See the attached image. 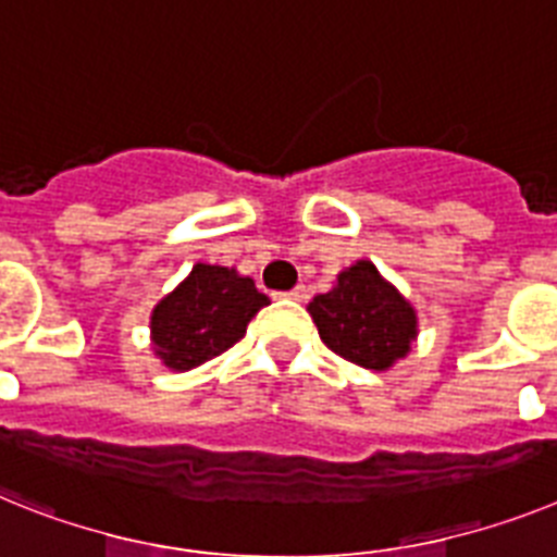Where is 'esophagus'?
Segmentation results:
<instances>
[{
  "label": "esophagus",
  "mask_w": 557,
  "mask_h": 557,
  "mask_svg": "<svg viewBox=\"0 0 557 557\" xmlns=\"http://www.w3.org/2000/svg\"><path fill=\"white\" fill-rule=\"evenodd\" d=\"M280 297H288V300H306V286H297V288H292V292L280 294Z\"/></svg>",
  "instance_id": "1"
}]
</instances>
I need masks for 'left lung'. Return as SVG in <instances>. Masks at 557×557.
Segmentation results:
<instances>
[{
    "label": "left lung",
    "instance_id": "obj_1",
    "mask_svg": "<svg viewBox=\"0 0 557 557\" xmlns=\"http://www.w3.org/2000/svg\"><path fill=\"white\" fill-rule=\"evenodd\" d=\"M320 339L354 366L385 371L410 350L416 314L373 263L359 260L336 277L329 294L308 306Z\"/></svg>",
    "mask_w": 557,
    "mask_h": 557
}]
</instances>
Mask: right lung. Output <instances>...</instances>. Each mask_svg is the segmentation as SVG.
Instances as JSON below:
<instances>
[{
    "label": "right lung",
    "mask_w": 557,
    "mask_h": 557,
    "mask_svg": "<svg viewBox=\"0 0 557 557\" xmlns=\"http://www.w3.org/2000/svg\"><path fill=\"white\" fill-rule=\"evenodd\" d=\"M263 306H269V297L257 292L251 277H240L223 265L198 263L152 311L158 357L175 371L221 357L243 339L246 325Z\"/></svg>",
    "instance_id": "1"
}]
</instances>
